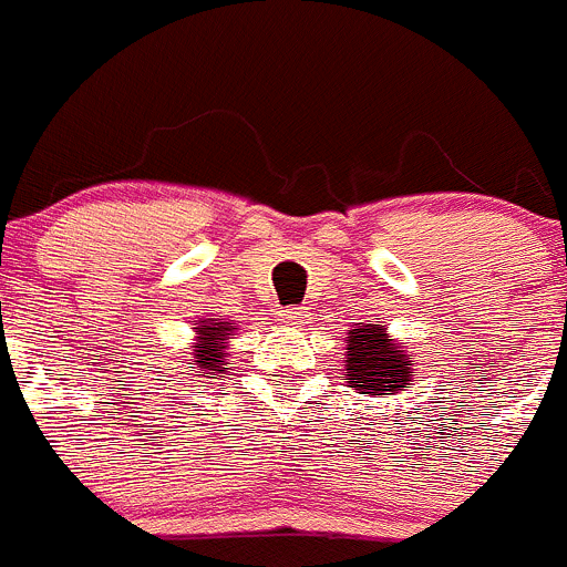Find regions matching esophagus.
I'll return each instance as SVG.
<instances>
[{
	"label": "esophagus",
	"mask_w": 567,
	"mask_h": 567,
	"mask_svg": "<svg viewBox=\"0 0 567 567\" xmlns=\"http://www.w3.org/2000/svg\"><path fill=\"white\" fill-rule=\"evenodd\" d=\"M279 321L288 327H301L310 321V310L308 308H288V310H279Z\"/></svg>",
	"instance_id": "esophagus-1"
}]
</instances>
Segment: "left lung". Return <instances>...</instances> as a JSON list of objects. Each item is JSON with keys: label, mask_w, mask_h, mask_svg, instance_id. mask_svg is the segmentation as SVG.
Instances as JSON below:
<instances>
[{"label": "left lung", "mask_w": 567, "mask_h": 567, "mask_svg": "<svg viewBox=\"0 0 567 567\" xmlns=\"http://www.w3.org/2000/svg\"><path fill=\"white\" fill-rule=\"evenodd\" d=\"M343 349V380L358 394H400L414 385V355L389 336L385 324H361L349 330Z\"/></svg>", "instance_id": "obj_1"}]
</instances>
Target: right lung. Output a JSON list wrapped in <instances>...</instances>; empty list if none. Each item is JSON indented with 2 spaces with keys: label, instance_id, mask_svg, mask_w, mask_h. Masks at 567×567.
<instances>
[{
  "label": "right lung",
  "instance_id": "add662e5",
  "mask_svg": "<svg viewBox=\"0 0 567 567\" xmlns=\"http://www.w3.org/2000/svg\"><path fill=\"white\" fill-rule=\"evenodd\" d=\"M193 347H189L187 369L193 378H224L229 361V338L237 336V324L229 319H200L193 327Z\"/></svg>",
  "mask_w": 567,
  "mask_h": 567
}]
</instances>
